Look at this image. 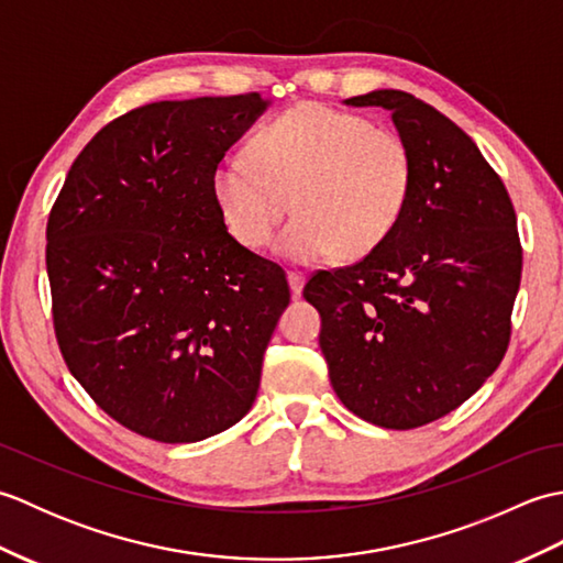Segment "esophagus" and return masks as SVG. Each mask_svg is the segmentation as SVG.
Listing matches in <instances>:
<instances>
[{
    "mask_svg": "<svg viewBox=\"0 0 563 563\" xmlns=\"http://www.w3.org/2000/svg\"><path fill=\"white\" fill-rule=\"evenodd\" d=\"M288 283H290L292 297H300L302 288H305V275L302 273H288Z\"/></svg>",
    "mask_w": 563,
    "mask_h": 563,
    "instance_id": "obj_1",
    "label": "esophagus"
}]
</instances>
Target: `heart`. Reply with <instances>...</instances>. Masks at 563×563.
<instances>
[{"mask_svg": "<svg viewBox=\"0 0 563 563\" xmlns=\"http://www.w3.org/2000/svg\"><path fill=\"white\" fill-rule=\"evenodd\" d=\"M212 198L239 244L261 249L292 208L273 251L317 263L341 249L365 256L399 224L413 188L406 142L365 118L302 103L227 154L212 169Z\"/></svg>", "mask_w": 563, "mask_h": 563, "instance_id": "heart-1", "label": "heart"}]
</instances>
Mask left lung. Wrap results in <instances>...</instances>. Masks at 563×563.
<instances>
[{"label":"left lung","mask_w":563,"mask_h":563,"mask_svg":"<svg viewBox=\"0 0 563 563\" xmlns=\"http://www.w3.org/2000/svg\"><path fill=\"white\" fill-rule=\"evenodd\" d=\"M345 106L391 115L413 162L399 224L349 268L305 285L333 391L365 421L409 430L464 404L504 361L522 249L508 190L433 106L375 89Z\"/></svg>","instance_id":"8db88e82"}]
</instances>
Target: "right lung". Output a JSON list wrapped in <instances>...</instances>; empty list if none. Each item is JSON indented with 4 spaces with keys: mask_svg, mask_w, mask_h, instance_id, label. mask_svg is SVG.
Returning a JSON list of instances; mask_svg holds the SVG:
<instances>
[{
    "mask_svg": "<svg viewBox=\"0 0 563 563\" xmlns=\"http://www.w3.org/2000/svg\"><path fill=\"white\" fill-rule=\"evenodd\" d=\"M271 99L140 106L71 164L47 220V278L69 373L118 423L198 442L242 421L288 278L227 232L212 169Z\"/></svg>",
    "mask_w": 563,
    "mask_h": 563,
    "instance_id": "add662e5",
    "label": "right lung"
}]
</instances>
